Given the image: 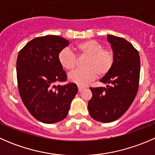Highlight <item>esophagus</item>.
<instances>
[{"label": "esophagus", "mask_w": 155, "mask_h": 155, "mask_svg": "<svg viewBox=\"0 0 155 155\" xmlns=\"http://www.w3.org/2000/svg\"><path fill=\"white\" fill-rule=\"evenodd\" d=\"M78 88H79V91L81 92L82 90L84 89V87H82V86H78Z\"/></svg>", "instance_id": "1"}]
</instances>
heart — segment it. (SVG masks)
Here are the masks:
<instances>
[{
  "label": "heart",
  "instance_id": "obj_1",
  "mask_svg": "<svg viewBox=\"0 0 155 155\" xmlns=\"http://www.w3.org/2000/svg\"><path fill=\"white\" fill-rule=\"evenodd\" d=\"M75 50L79 56L87 57L84 64L85 69L77 70L68 75L72 82L85 85L95 79L104 77L112 70L115 62V54L110 48H104V45L94 40H87L78 43ZM58 61L64 69L73 70L77 64L76 54L68 48H64L58 53Z\"/></svg>",
  "mask_w": 155,
  "mask_h": 155
}]
</instances>
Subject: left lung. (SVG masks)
Listing matches in <instances>:
<instances>
[{"mask_svg": "<svg viewBox=\"0 0 155 155\" xmlns=\"http://www.w3.org/2000/svg\"><path fill=\"white\" fill-rule=\"evenodd\" d=\"M115 54L112 70L101 79L107 87H90L92 97L87 104L93 119L112 122L122 116L136 97L139 88L140 58L130 43L121 37L107 35Z\"/></svg>", "mask_w": 155, "mask_h": 155, "instance_id": "obj_1", "label": "left lung"}]
</instances>
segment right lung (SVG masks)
Returning a JSON list of instances; mask_svg holds the SVG:
<instances>
[{
  "label": "right lung",
  "mask_w": 155,
  "mask_h": 155,
  "mask_svg": "<svg viewBox=\"0 0 155 155\" xmlns=\"http://www.w3.org/2000/svg\"><path fill=\"white\" fill-rule=\"evenodd\" d=\"M69 43L59 36L36 37L18 54L16 73L20 97L30 113L43 123L53 124L64 119L78 92L75 83L54 85L67 80L58 56Z\"/></svg>",
  "instance_id": "right-lung-1"
}]
</instances>
